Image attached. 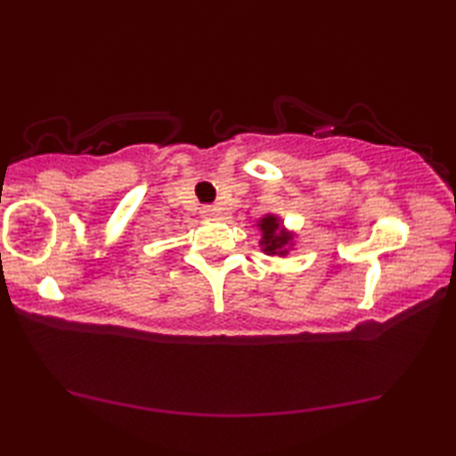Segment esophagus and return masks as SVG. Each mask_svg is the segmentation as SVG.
<instances>
[{
  "instance_id": "obj_1",
  "label": "esophagus",
  "mask_w": 456,
  "mask_h": 456,
  "mask_svg": "<svg viewBox=\"0 0 456 456\" xmlns=\"http://www.w3.org/2000/svg\"><path fill=\"white\" fill-rule=\"evenodd\" d=\"M200 217L207 221H219V219H223V209L215 205H205L203 209H200Z\"/></svg>"
}]
</instances>
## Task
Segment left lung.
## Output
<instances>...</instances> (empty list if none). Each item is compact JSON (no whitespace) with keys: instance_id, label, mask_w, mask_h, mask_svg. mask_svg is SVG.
Wrapping results in <instances>:
<instances>
[{"instance_id":"8db88e82","label":"left lung","mask_w":456,"mask_h":456,"mask_svg":"<svg viewBox=\"0 0 456 456\" xmlns=\"http://www.w3.org/2000/svg\"><path fill=\"white\" fill-rule=\"evenodd\" d=\"M261 251L269 257H288L297 241V233L283 225V219L275 213H265L257 223Z\"/></svg>"}]
</instances>
